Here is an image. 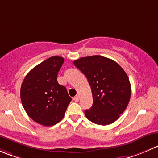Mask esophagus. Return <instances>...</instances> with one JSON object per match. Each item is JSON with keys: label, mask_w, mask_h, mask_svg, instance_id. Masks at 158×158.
Returning a JSON list of instances; mask_svg holds the SVG:
<instances>
[{"label": "esophagus", "mask_w": 158, "mask_h": 158, "mask_svg": "<svg viewBox=\"0 0 158 158\" xmlns=\"http://www.w3.org/2000/svg\"><path fill=\"white\" fill-rule=\"evenodd\" d=\"M73 100H74L75 102H79V96H76L74 98H73Z\"/></svg>", "instance_id": "esophagus-1"}]
</instances>
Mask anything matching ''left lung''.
<instances>
[{"instance_id":"obj_1","label":"left lung","mask_w":158,"mask_h":158,"mask_svg":"<svg viewBox=\"0 0 158 158\" xmlns=\"http://www.w3.org/2000/svg\"><path fill=\"white\" fill-rule=\"evenodd\" d=\"M88 79L93 103L85 110L88 120L96 124L116 121L129 103L131 86L129 78L119 64L101 56L82 57L73 62Z\"/></svg>"}]
</instances>
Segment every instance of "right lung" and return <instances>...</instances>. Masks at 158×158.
Returning a JSON list of instances; mask_svg holds the SVG:
<instances>
[{
	"mask_svg": "<svg viewBox=\"0 0 158 158\" xmlns=\"http://www.w3.org/2000/svg\"><path fill=\"white\" fill-rule=\"evenodd\" d=\"M64 59L52 56L32 69L21 87L22 106L31 119L43 126L62 120L72 98L66 88L59 84L57 76Z\"/></svg>",
	"mask_w": 158,
	"mask_h": 158,
	"instance_id": "add662e5",
	"label": "right lung"
}]
</instances>
